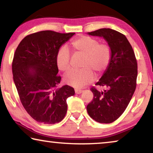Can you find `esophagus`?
Returning <instances> with one entry per match:
<instances>
[{"label": "esophagus", "instance_id": "34e87169", "mask_svg": "<svg viewBox=\"0 0 153 153\" xmlns=\"http://www.w3.org/2000/svg\"><path fill=\"white\" fill-rule=\"evenodd\" d=\"M82 92H83L82 90H79V89H76V90H75V92H76V94H81V93H82Z\"/></svg>", "mask_w": 153, "mask_h": 153}]
</instances>
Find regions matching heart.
Masks as SVG:
<instances>
[{
    "label": "heart",
    "mask_w": 153,
    "mask_h": 153,
    "mask_svg": "<svg viewBox=\"0 0 153 153\" xmlns=\"http://www.w3.org/2000/svg\"><path fill=\"white\" fill-rule=\"evenodd\" d=\"M75 53L84 56L79 70H71L65 75L67 84L76 88H83L94 80V74L99 75L107 69L111 60V50L106 44H99L98 40L87 36H81L71 42ZM56 63L59 70L65 72L70 68V55L66 48L58 51Z\"/></svg>",
    "instance_id": "1"
}]
</instances>
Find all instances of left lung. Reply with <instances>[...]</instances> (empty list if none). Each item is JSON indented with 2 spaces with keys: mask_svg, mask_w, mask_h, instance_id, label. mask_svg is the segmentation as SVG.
<instances>
[{
  "mask_svg": "<svg viewBox=\"0 0 153 153\" xmlns=\"http://www.w3.org/2000/svg\"><path fill=\"white\" fill-rule=\"evenodd\" d=\"M88 34L104 38L112 56L109 65L96 84L106 90L90 89L94 97L87 105V111L97 122L110 123L122 115L136 90L138 65L135 54L126 36L117 31L102 28Z\"/></svg>",
  "mask_w": 153,
  "mask_h": 153,
  "instance_id": "left-lung-1",
  "label": "left lung"
}]
</instances>
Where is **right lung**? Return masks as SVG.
I'll return each instance as SVG.
<instances>
[{
  "instance_id": "1",
  "label": "right lung",
  "mask_w": 153,
  "mask_h": 153,
  "mask_svg": "<svg viewBox=\"0 0 153 153\" xmlns=\"http://www.w3.org/2000/svg\"><path fill=\"white\" fill-rule=\"evenodd\" d=\"M74 34L41 31L25 36L15 51V85L25 111L38 122H60L67 111V98L75 94L68 85L57 88L61 77L56 63L59 49Z\"/></svg>"
}]
</instances>
